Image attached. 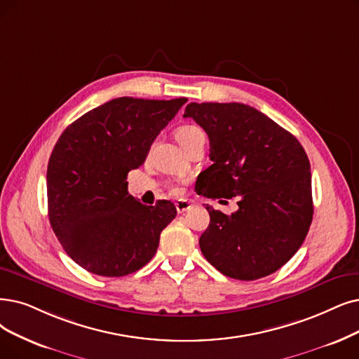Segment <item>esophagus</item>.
<instances>
[{
  "mask_svg": "<svg viewBox=\"0 0 359 359\" xmlns=\"http://www.w3.org/2000/svg\"><path fill=\"white\" fill-rule=\"evenodd\" d=\"M175 208H177L178 213H184L191 208V203L189 202V200H178V202L175 203Z\"/></svg>",
  "mask_w": 359,
  "mask_h": 359,
  "instance_id": "1",
  "label": "esophagus"
}]
</instances>
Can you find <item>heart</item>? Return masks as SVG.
<instances>
[{
	"instance_id": "obj_1",
	"label": "heart",
	"mask_w": 359,
	"mask_h": 359,
	"mask_svg": "<svg viewBox=\"0 0 359 359\" xmlns=\"http://www.w3.org/2000/svg\"><path fill=\"white\" fill-rule=\"evenodd\" d=\"M202 138H205V133L196 125H182L177 130V140L182 149L191 144L196 140Z\"/></svg>"
}]
</instances>
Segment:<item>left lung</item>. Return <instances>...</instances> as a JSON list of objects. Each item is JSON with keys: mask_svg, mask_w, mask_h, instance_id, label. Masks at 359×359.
I'll list each match as a JSON object with an SVG mask.
<instances>
[{"mask_svg": "<svg viewBox=\"0 0 359 359\" xmlns=\"http://www.w3.org/2000/svg\"><path fill=\"white\" fill-rule=\"evenodd\" d=\"M209 137L210 161L196 191L237 198L231 215L206 206L210 222L198 240L224 276L257 280L280 269L302 246L312 222L311 165L300 142L266 114L241 103H190Z\"/></svg>", "mask_w": 359, "mask_h": 359, "instance_id": "1", "label": "left lung"}]
</instances>
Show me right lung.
<instances>
[{"label":"right lung","mask_w":359,"mask_h":359,"mask_svg":"<svg viewBox=\"0 0 359 359\" xmlns=\"http://www.w3.org/2000/svg\"><path fill=\"white\" fill-rule=\"evenodd\" d=\"M187 98L119 97L69 125L47 169L48 218L66 253L103 277H123L154 256L163 228L175 218L169 200L154 206L128 193L126 177L144 163L150 146Z\"/></svg>","instance_id":"1"}]
</instances>
